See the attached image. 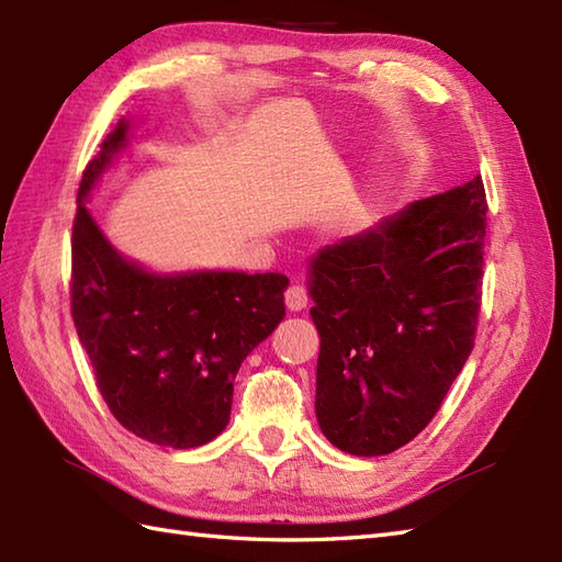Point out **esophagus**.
Wrapping results in <instances>:
<instances>
[{"label":"esophagus","mask_w":562,"mask_h":562,"mask_svg":"<svg viewBox=\"0 0 562 562\" xmlns=\"http://www.w3.org/2000/svg\"><path fill=\"white\" fill-rule=\"evenodd\" d=\"M284 304H288L290 312H304L308 306V294L302 284H290V290L284 292Z\"/></svg>","instance_id":"34e87169"}]
</instances>
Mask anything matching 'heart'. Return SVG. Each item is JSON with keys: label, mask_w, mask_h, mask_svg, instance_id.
Segmentation results:
<instances>
[{"label": "heart", "mask_w": 562, "mask_h": 562, "mask_svg": "<svg viewBox=\"0 0 562 562\" xmlns=\"http://www.w3.org/2000/svg\"><path fill=\"white\" fill-rule=\"evenodd\" d=\"M376 202L374 200H364V202H357V205L342 210L340 214H336V220H333L330 229L336 232L338 236H350L357 234L362 229V226L369 222V217L374 214Z\"/></svg>", "instance_id": "heart-1"}]
</instances>
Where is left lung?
Masks as SVG:
<instances>
[{
  "label": "left lung",
  "mask_w": 562,
  "mask_h": 562,
  "mask_svg": "<svg viewBox=\"0 0 562 562\" xmlns=\"http://www.w3.org/2000/svg\"><path fill=\"white\" fill-rule=\"evenodd\" d=\"M485 212L475 176L308 258L316 420L333 447L384 457L439 411L473 350Z\"/></svg>",
  "instance_id": "obj_1"
}]
</instances>
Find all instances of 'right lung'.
<instances>
[{"mask_svg":"<svg viewBox=\"0 0 562 562\" xmlns=\"http://www.w3.org/2000/svg\"><path fill=\"white\" fill-rule=\"evenodd\" d=\"M133 142L121 117L89 161L71 229V318L103 401L130 432L193 449L224 432L238 367L284 318L280 272H157L123 256L87 207Z\"/></svg>","mask_w":562,"mask_h":562,"instance_id":"obj_1","label":"right lung"}]
</instances>
